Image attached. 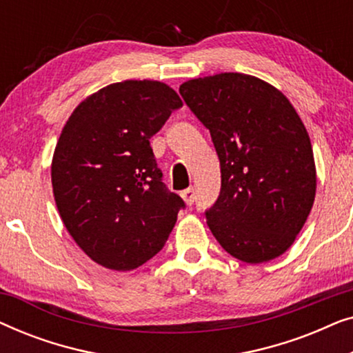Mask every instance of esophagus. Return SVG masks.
Listing matches in <instances>:
<instances>
[{
  "mask_svg": "<svg viewBox=\"0 0 353 353\" xmlns=\"http://www.w3.org/2000/svg\"><path fill=\"white\" fill-rule=\"evenodd\" d=\"M181 197L188 205H191L192 202H194V190H192V188H188V190L181 191Z\"/></svg>",
  "mask_w": 353,
  "mask_h": 353,
  "instance_id": "34e87169",
  "label": "esophagus"
}]
</instances>
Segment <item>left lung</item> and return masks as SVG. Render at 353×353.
Wrapping results in <instances>:
<instances>
[{"label":"left lung","instance_id":"left-lung-1","mask_svg":"<svg viewBox=\"0 0 353 353\" xmlns=\"http://www.w3.org/2000/svg\"><path fill=\"white\" fill-rule=\"evenodd\" d=\"M180 94L220 159V196L205 212L212 234L245 263L283 255L316 192L310 137L294 105L273 85L238 72L188 80Z\"/></svg>","mask_w":353,"mask_h":353}]
</instances>
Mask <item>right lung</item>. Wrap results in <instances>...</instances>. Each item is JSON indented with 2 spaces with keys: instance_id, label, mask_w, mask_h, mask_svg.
<instances>
[{
  "instance_id": "add662e5",
  "label": "right lung",
  "mask_w": 353,
  "mask_h": 353,
  "mask_svg": "<svg viewBox=\"0 0 353 353\" xmlns=\"http://www.w3.org/2000/svg\"><path fill=\"white\" fill-rule=\"evenodd\" d=\"M156 80H125L70 114L51 163L52 194L77 245L101 267L130 272L167 243L185 202L162 183L149 139L181 108Z\"/></svg>"
}]
</instances>
